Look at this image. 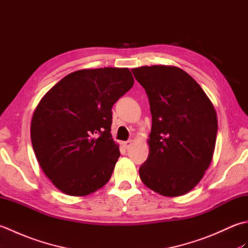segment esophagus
<instances>
[{
    "mask_svg": "<svg viewBox=\"0 0 248 248\" xmlns=\"http://www.w3.org/2000/svg\"><path fill=\"white\" fill-rule=\"evenodd\" d=\"M131 145H132V140H128V141H124L123 146L124 147V149H129Z\"/></svg>",
    "mask_w": 248,
    "mask_h": 248,
    "instance_id": "esophagus-1",
    "label": "esophagus"
}]
</instances>
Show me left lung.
Wrapping results in <instances>:
<instances>
[{
  "label": "left lung",
  "mask_w": 248,
  "mask_h": 248,
  "mask_svg": "<svg viewBox=\"0 0 248 248\" xmlns=\"http://www.w3.org/2000/svg\"><path fill=\"white\" fill-rule=\"evenodd\" d=\"M132 72L145 88L152 115L140 180L163 196H181L197 186L212 161L217 112L199 84L180 68L143 66Z\"/></svg>",
  "instance_id": "obj_1"
}]
</instances>
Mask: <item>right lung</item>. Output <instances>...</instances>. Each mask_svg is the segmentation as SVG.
<instances>
[{
	"label": "right lung",
	"mask_w": 248,
	"mask_h": 248,
	"mask_svg": "<svg viewBox=\"0 0 248 248\" xmlns=\"http://www.w3.org/2000/svg\"><path fill=\"white\" fill-rule=\"evenodd\" d=\"M133 84L128 68L83 69L40 100L31 118V145L60 191L85 196L108 183L120 155L110 134L112 108Z\"/></svg>",
	"instance_id": "1"
}]
</instances>
